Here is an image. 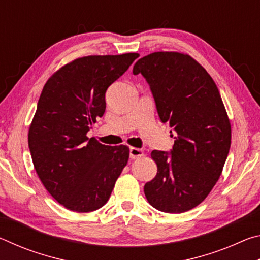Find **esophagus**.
Masks as SVG:
<instances>
[{"instance_id":"esophagus-1","label":"esophagus","mask_w":260,"mask_h":260,"mask_svg":"<svg viewBox=\"0 0 260 260\" xmlns=\"http://www.w3.org/2000/svg\"><path fill=\"white\" fill-rule=\"evenodd\" d=\"M143 155H144V152H143L142 149L134 148V147L129 148V157L132 158V159H136V158L142 157Z\"/></svg>"}]
</instances>
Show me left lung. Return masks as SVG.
<instances>
[{
    "label": "left lung",
    "mask_w": 260,
    "mask_h": 260,
    "mask_svg": "<svg viewBox=\"0 0 260 260\" xmlns=\"http://www.w3.org/2000/svg\"><path fill=\"white\" fill-rule=\"evenodd\" d=\"M133 73L146 78L158 116L170 122L175 139L171 153L151 152L157 174L144 193L162 212H186L206 199L221 175L232 140L225 105L206 70L183 52H152L136 61Z\"/></svg>",
    "instance_id": "left-lung-1"
}]
</instances>
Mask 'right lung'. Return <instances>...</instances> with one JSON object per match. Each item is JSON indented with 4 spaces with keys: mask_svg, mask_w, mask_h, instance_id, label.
I'll return each instance as SVG.
<instances>
[{
    "mask_svg": "<svg viewBox=\"0 0 260 260\" xmlns=\"http://www.w3.org/2000/svg\"><path fill=\"white\" fill-rule=\"evenodd\" d=\"M140 55H93L65 64L43 86L28 129L34 169L48 192L73 212L107 203L129 158L127 146L87 136L105 111V91Z\"/></svg>",
    "mask_w": 260,
    "mask_h": 260,
    "instance_id": "obj_1",
    "label": "right lung"
}]
</instances>
